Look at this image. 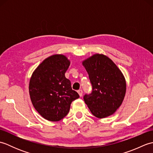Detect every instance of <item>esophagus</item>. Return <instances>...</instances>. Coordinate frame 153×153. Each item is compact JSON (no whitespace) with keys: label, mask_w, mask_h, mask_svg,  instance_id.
I'll list each match as a JSON object with an SVG mask.
<instances>
[{"label":"esophagus","mask_w":153,"mask_h":153,"mask_svg":"<svg viewBox=\"0 0 153 153\" xmlns=\"http://www.w3.org/2000/svg\"><path fill=\"white\" fill-rule=\"evenodd\" d=\"M77 93H78L80 97L82 96V95H83V91H82V89H79V90L77 91Z\"/></svg>","instance_id":"34e87169"}]
</instances>
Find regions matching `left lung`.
Here are the masks:
<instances>
[{"label":"left lung","mask_w":153,"mask_h":153,"mask_svg":"<svg viewBox=\"0 0 153 153\" xmlns=\"http://www.w3.org/2000/svg\"><path fill=\"white\" fill-rule=\"evenodd\" d=\"M89 74L92 93L83 97L91 112L98 118L113 114L121 106L126 91L125 77L118 66L102 54L82 62Z\"/></svg>","instance_id":"1"}]
</instances>
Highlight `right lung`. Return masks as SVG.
Here are the masks:
<instances>
[{
  "label": "right lung",
  "mask_w": 153,
  "mask_h": 153,
  "mask_svg": "<svg viewBox=\"0 0 153 153\" xmlns=\"http://www.w3.org/2000/svg\"><path fill=\"white\" fill-rule=\"evenodd\" d=\"M70 64L66 56L54 54L45 59L32 74L29 84L31 102L48 121L64 118L70 111L71 102L79 97L65 77Z\"/></svg>",
  "instance_id": "1"
}]
</instances>
